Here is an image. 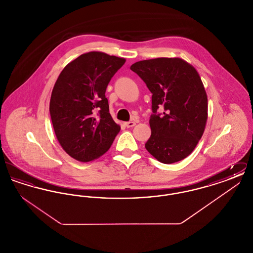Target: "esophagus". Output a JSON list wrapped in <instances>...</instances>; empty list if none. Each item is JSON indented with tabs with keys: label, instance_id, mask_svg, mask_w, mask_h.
Wrapping results in <instances>:
<instances>
[{
	"label": "esophagus",
	"instance_id": "1",
	"mask_svg": "<svg viewBox=\"0 0 253 253\" xmlns=\"http://www.w3.org/2000/svg\"><path fill=\"white\" fill-rule=\"evenodd\" d=\"M124 125L127 127V128H132L134 125H135V122L134 121H128V122H125Z\"/></svg>",
	"mask_w": 253,
	"mask_h": 253
}]
</instances>
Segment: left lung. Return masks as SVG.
I'll return each instance as SVG.
<instances>
[{
	"label": "left lung",
	"mask_w": 253,
	"mask_h": 253,
	"mask_svg": "<svg viewBox=\"0 0 253 253\" xmlns=\"http://www.w3.org/2000/svg\"><path fill=\"white\" fill-rule=\"evenodd\" d=\"M130 68L153 94L152 133L145 148L164 164L186 158L202 137L208 119V97L199 74L179 58L140 60Z\"/></svg>",
	"instance_id": "8db88e82"
}]
</instances>
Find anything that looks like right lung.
<instances>
[{
  "label": "right lung",
  "mask_w": 253,
  "mask_h": 253,
  "mask_svg": "<svg viewBox=\"0 0 253 253\" xmlns=\"http://www.w3.org/2000/svg\"><path fill=\"white\" fill-rule=\"evenodd\" d=\"M125 61L93 51L81 55L60 73L49 111L60 146L73 158L82 162L98 158L121 131L109 113L105 92Z\"/></svg>",
  "instance_id": "right-lung-1"
}]
</instances>
